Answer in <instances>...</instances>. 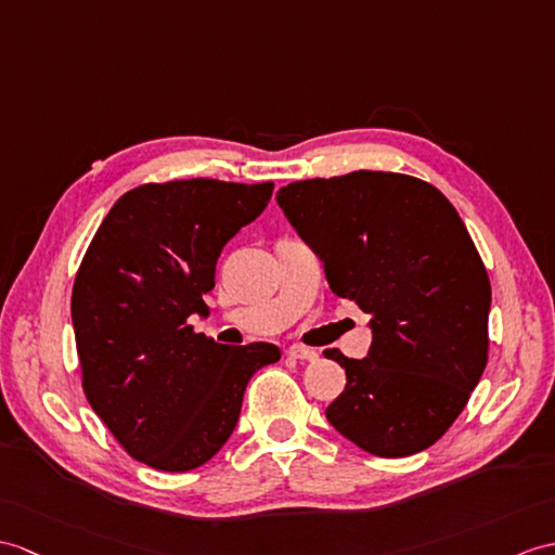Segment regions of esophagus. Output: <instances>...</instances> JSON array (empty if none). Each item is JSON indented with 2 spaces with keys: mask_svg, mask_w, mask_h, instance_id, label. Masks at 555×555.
Listing matches in <instances>:
<instances>
[{
  "mask_svg": "<svg viewBox=\"0 0 555 555\" xmlns=\"http://www.w3.org/2000/svg\"><path fill=\"white\" fill-rule=\"evenodd\" d=\"M288 357H293V359H302V362H317V359H319V352L309 350V347L293 345V347H288Z\"/></svg>",
  "mask_w": 555,
  "mask_h": 555,
  "instance_id": "34e87169",
  "label": "esophagus"
}]
</instances>
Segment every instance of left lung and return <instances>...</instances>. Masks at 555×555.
<instances>
[{"instance_id": "1", "label": "left lung", "mask_w": 555, "mask_h": 555, "mask_svg": "<svg viewBox=\"0 0 555 555\" xmlns=\"http://www.w3.org/2000/svg\"><path fill=\"white\" fill-rule=\"evenodd\" d=\"M276 201L331 291L373 314L369 357L324 352L347 376L326 418L369 454L423 452L487 366L492 286L466 224L442 191L399 172L305 179Z\"/></svg>"}]
</instances>
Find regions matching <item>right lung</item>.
I'll use <instances>...</instances> for the list:
<instances>
[{"mask_svg": "<svg viewBox=\"0 0 555 555\" xmlns=\"http://www.w3.org/2000/svg\"><path fill=\"white\" fill-rule=\"evenodd\" d=\"M274 184L175 179L118 198L73 283L82 390L127 454L165 473L210 461L234 433L246 385L272 343L219 345L189 324L208 314L215 264Z\"/></svg>", "mask_w": 555, "mask_h": 555, "instance_id": "1", "label": "right lung"}]
</instances>
